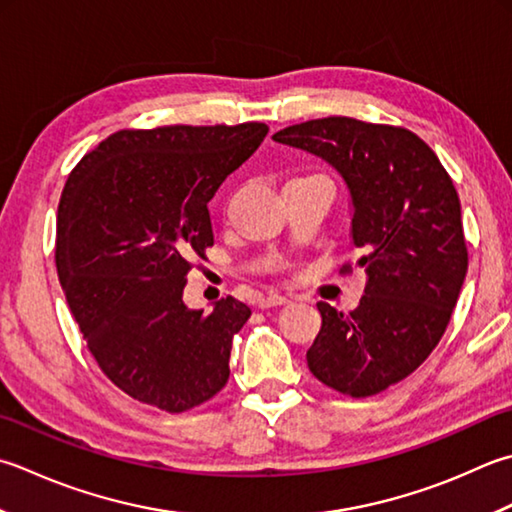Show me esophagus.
I'll return each instance as SVG.
<instances>
[{"label":"esophagus","mask_w":512,"mask_h":512,"mask_svg":"<svg viewBox=\"0 0 512 512\" xmlns=\"http://www.w3.org/2000/svg\"><path fill=\"white\" fill-rule=\"evenodd\" d=\"M290 299L284 295H266V297H259V308H275V306H284L288 304Z\"/></svg>","instance_id":"34e87169"}]
</instances>
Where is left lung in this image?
<instances>
[{"instance_id":"obj_1","label":"left lung","mask_w":512,"mask_h":512,"mask_svg":"<svg viewBox=\"0 0 512 512\" xmlns=\"http://www.w3.org/2000/svg\"><path fill=\"white\" fill-rule=\"evenodd\" d=\"M273 139L322 157L344 177L353 244L364 250L359 306L342 313L317 304L322 328L306 353L310 373L342 395L382 393L433 353L464 284L468 248L453 179L433 148L402 126L324 117Z\"/></svg>"}]
</instances>
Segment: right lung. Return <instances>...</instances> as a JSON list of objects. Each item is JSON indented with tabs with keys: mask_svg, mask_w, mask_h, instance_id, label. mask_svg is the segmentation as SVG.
<instances>
[{
	"mask_svg": "<svg viewBox=\"0 0 512 512\" xmlns=\"http://www.w3.org/2000/svg\"><path fill=\"white\" fill-rule=\"evenodd\" d=\"M266 133L259 122L117 130L66 179L59 282L90 355L137 402L184 413L228 382L250 308L228 295L204 313L182 295L213 246L208 202Z\"/></svg>",
	"mask_w": 512,
	"mask_h": 512,
	"instance_id": "add662e5",
	"label": "right lung"
}]
</instances>
